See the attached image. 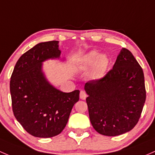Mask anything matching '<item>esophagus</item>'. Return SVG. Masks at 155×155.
I'll return each instance as SVG.
<instances>
[{
    "label": "esophagus",
    "instance_id": "obj_1",
    "mask_svg": "<svg viewBox=\"0 0 155 155\" xmlns=\"http://www.w3.org/2000/svg\"><path fill=\"white\" fill-rule=\"evenodd\" d=\"M87 93H86L85 91H81V92H80V98H81V99L82 100H84L86 99V98H87Z\"/></svg>",
    "mask_w": 155,
    "mask_h": 155
}]
</instances>
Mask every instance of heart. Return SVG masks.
Segmentation results:
<instances>
[{"instance_id":"heart-1","label":"heart","mask_w":155,"mask_h":155,"mask_svg":"<svg viewBox=\"0 0 155 155\" xmlns=\"http://www.w3.org/2000/svg\"><path fill=\"white\" fill-rule=\"evenodd\" d=\"M109 59L107 56L101 55L96 51H91L81 57L80 66L82 69L87 70L92 67L91 76L94 79H101L106 73L109 66Z\"/></svg>"}]
</instances>
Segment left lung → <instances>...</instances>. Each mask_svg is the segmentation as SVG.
Segmentation results:
<instances>
[{
    "instance_id": "obj_1",
    "label": "left lung",
    "mask_w": 155,
    "mask_h": 155,
    "mask_svg": "<svg viewBox=\"0 0 155 155\" xmlns=\"http://www.w3.org/2000/svg\"><path fill=\"white\" fill-rule=\"evenodd\" d=\"M84 89L89 119L98 133L118 136L137 124L146 92L143 71L130 51L122 48L112 69L86 83Z\"/></svg>"
}]
</instances>
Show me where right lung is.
Instances as JSON below:
<instances>
[{
    "mask_svg": "<svg viewBox=\"0 0 155 155\" xmlns=\"http://www.w3.org/2000/svg\"><path fill=\"white\" fill-rule=\"evenodd\" d=\"M58 41L41 42L21 56L10 79L14 116L32 136L48 138L61 133L71 109L79 100V90L63 92L48 81L42 63L60 58Z\"/></svg>",
    "mask_w": 155,
    "mask_h": 155,
    "instance_id": "right-lung-1",
    "label": "right lung"
}]
</instances>
